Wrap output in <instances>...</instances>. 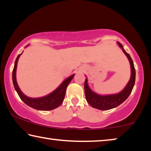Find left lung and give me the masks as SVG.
Instances as JSON below:
<instances>
[{"label": "left lung", "mask_w": 151, "mask_h": 151, "mask_svg": "<svg viewBox=\"0 0 151 151\" xmlns=\"http://www.w3.org/2000/svg\"><path fill=\"white\" fill-rule=\"evenodd\" d=\"M118 45L122 49L124 54L126 55L129 61H130L131 66L130 79L122 91L119 93L118 94L105 95V96L99 95L96 94V93H95L94 92H93L87 85V79H85L84 87L86 99H87V101L89 104V105H91L94 108L100 110H108L118 106L119 105L122 104L128 97L129 95H130L134 87V85L136 71L132 60L130 55L124 50V49L123 48V45L120 43H118Z\"/></svg>", "instance_id": "1"}]
</instances>
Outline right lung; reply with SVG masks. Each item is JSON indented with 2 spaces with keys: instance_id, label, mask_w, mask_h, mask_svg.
Segmentation results:
<instances>
[{
  "instance_id": "add662e5",
  "label": "right lung",
  "mask_w": 151,
  "mask_h": 151,
  "mask_svg": "<svg viewBox=\"0 0 151 151\" xmlns=\"http://www.w3.org/2000/svg\"><path fill=\"white\" fill-rule=\"evenodd\" d=\"M20 54L18 55L17 57L16 60L15 62V66H14L13 70V83L14 87L17 92L19 96L22 99V101L27 104V106H30L35 109L43 110V111H47V110H52L59 107L63 104L64 101V97H65L66 89L68 85L70 83L71 80L73 79L74 76L72 75L70 77L64 81L62 84L59 86V87L54 91V92L50 93L46 96L40 97V98H29L25 96L23 93L21 91L20 88H19L16 81V69L17 65V62L19 58Z\"/></svg>"
}]
</instances>
